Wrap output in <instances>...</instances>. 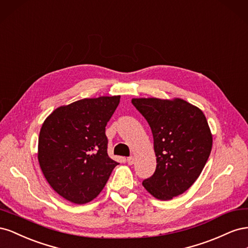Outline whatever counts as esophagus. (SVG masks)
Listing matches in <instances>:
<instances>
[{"label": "esophagus", "instance_id": "1", "mask_svg": "<svg viewBox=\"0 0 248 248\" xmlns=\"http://www.w3.org/2000/svg\"><path fill=\"white\" fill-rule=\"evenodd\" d=\"M134 161H136V159H134L133 156H129L128 158H127V163H128L129 166H132V164L134 163Z\"/></svg>", "mask_w": 248, "mask_h": 248}]
</instances>
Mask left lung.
Instances as JSON below:
<instances>
[{"label": "left lung", "instance_id": "obj_1", "mask_svg": "<svg viewBox=\"0 0 248 248\" xmlns=\"http://www.w3.org/2000/svg\"><path fill=\"white\" fill-rule=\"evenodd\" d=\"M151 127L156 170L142 181L157 200L169 201L197 181L212 149V133L198 107L181 98H132Z\"/></svg>", "mask_w": 248, "mask_h": 248}]
</instances>
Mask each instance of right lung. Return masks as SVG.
<instances>
[{
  "instance_id": "right-lung-1",
  "label": "right lung",
  "mask_w": 248,
  "mask_h": 248,
  "mask_svg": "<svg viewBox=\"0 0 248 248\" xmlns=\"http://www.w3.org/2000/svg\"><path fill=\"white\" fill-rule=\"evenodd\" d=\"M121 96L85 98L56 108L43 122L38 161L46 181L74 204L94 200L118 162L108 155L106 126Z\"/></svg>"
}]
</instances>
